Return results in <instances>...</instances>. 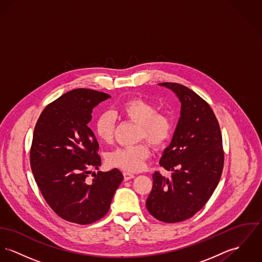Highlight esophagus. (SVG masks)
Wrapping results in <instances>:
<instances>
[{"mask_svg": "<svg viewBox=\"0 0 262 262\" xmlns=\"http://www.w3.org/2000/svg\"><path fill=\"white\" fill-rule=\"evenodd\" d=\"M123 176H124V180H125V181H128V180H130V179H132V178L135 177L133 174H131V173H129V172H124V173H123Z\"/></svg>", "mask_w": 262, "mask_h": 262, "instance_id": "1", "label": "esophagus"}]
</instances>
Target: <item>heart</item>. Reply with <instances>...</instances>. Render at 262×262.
I'll list each match as a JSON object with an SVG mask.
<instances>
[{"instance_id": "b5f03b06", "label": "heart", "mask_w": 262, "mask_h": 262, "mask_svg": "<svg viewBox=\"0 0 262 262\" xmlns=\"http://www.w3.org/2000/svg\"><path fill=\"white\" fill-rule=\"evenodd\" d=\"M126 119L139 125V139H145L154 147H161L169 140L172 133V124L169 117L157 112L156 106L140 98L126 101L119 110ZM95 132L102 142L109 143L113 139L114 119L110 113H103L96 121ZM150 157V150L146 143L123 147L109 153L107 162L128 172H138Z\"/></svg>"}]
</instances>
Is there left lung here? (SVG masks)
<instances>
[{
  "label": "left lung",
  "instance_id": "left-lung-1",
  "mask_svg": "<svg viewBox=\"0 0 262 262\" xmlns=\"http://www.w3.org/2000/svg\"><path fill=\"white\" fill-rule=\"evenodd\" d=\"M158 85L176 94L181 111L159 162L171 176L163 177L157 171L153 174L146 207L156 219L175 223L192 217L209 200L221 177L224 152L220 127L209 104L183 85Z\"/></svg>",
  "mask_w": 262,
  "mask_h": 262
}]
</instances>
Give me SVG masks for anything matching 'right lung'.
<instances>
[{
	"instance_id": "1",
	"label": "right lung",
	"mask_w": 262,
	"mask_h": 262,
	"mask_svg": "<svg viewBox=\"0 0 262 262\" xmlns=\"http://www.w3.org/2000/svg\"><path fill=\"white\" fill-rule=\"evenodd\" d=\"M111 96L90 89H75L50 103L34 129L31 169L49 206L61 218L90 224L109 211L123 175L118 169L99 171L89 182L91 169H99V144L88 124L92 111Z\"/></svg>"
}]
</instances>
